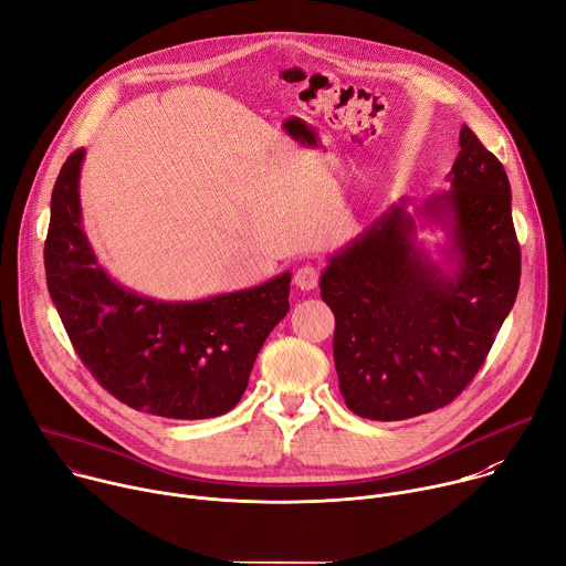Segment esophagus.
Returning a JSON list of instances; mask_svg holds the SVG:
<instances>
[{
  "label": "esophagus",
  "instance_id": "1",
  "mask_svg": "<svg viewBox=\"0 0 566 566\" xmlns=\"http://www.w3.org/2000/svg\"><path fill=\"white\" fill-rule=\"evenodd\" d=\"M317 280H319V271H317V266H313V264L300 266V269L295 271V275H293L295 286L302 289V291H313V289L317 286Z\"/></svg>",
  "mask_w": 566,
  "mask_h": 566
}]
</instances>
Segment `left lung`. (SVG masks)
I'll use <instances>...</instances> for the list:
<instances>
[{
  "label": "left lung",
  "instance_id": "1",
  "mask_svg": "<svg viewBox=\"0 0 566 566\" xmlns=\"http://www.w3.org/2000/svg\"><path fill=\"white\" fill-rule=\"evenodd\" d=\"M450 190L402 197L329 258L319 295L336 315L334 360L347 408L402 421L454 400L486 360L520 291V244L504 166L461 127ZM439 224L434 261L416 228Z\"/></svg>",
  "mask_w": 566,
  "mask_h": 566
}]
</instances>
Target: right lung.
Returning a JSON list of instances; mask_svg holds the SVG:
<instances>
[{
	"label": "right lung",
	"instance_id": "add662e5",
	"mask_svg": "<svg viewBox=\"0 0 566 566\" xmlns=\"http://www.w3.org/2000/svg\"><path fill=\"white\" fill-rule=\"evenodd\" d=\"M85 149L62 166L51 195L44 269L62 325L96 380L125 406L166 419H214L249 385L255 358L289 313L291 273L201 300H154L98 262L80 208Z\"/></svg>",
	"mask_w": 566,
	"mask_h": 566
}]
</instances>
